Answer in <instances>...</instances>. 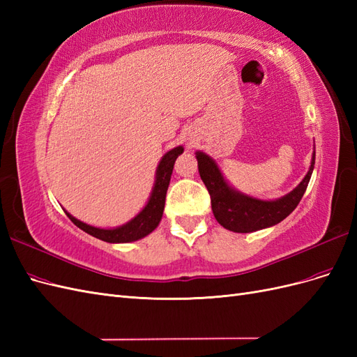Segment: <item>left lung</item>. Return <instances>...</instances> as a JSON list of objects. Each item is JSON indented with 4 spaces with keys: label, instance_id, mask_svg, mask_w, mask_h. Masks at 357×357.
<instances>
[{
    "label": "left lung",
    "instance_id": "1",
    "mask_svg": "<svg viewBox=\"0 0 357 357\" xmlns=\"http://www.w3.org/2000/svg\"><path fill=\"white\" fill-rule=\"evenodd\" d=\"M197 160L199 176L210 193L211 210L215 220L225 229L247 234L280 223L298 207L314 169L316 153H312L311 165L304 180L287 195L274 201L257 199L235 190L223 178L218 164L204 152H197Z\"/></svg>",
    "mask_w": 357,
    "mask_h": 357
}]
</instances>
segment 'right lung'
<instances>
[{
  "instance_id": "right-lung-1",
  "label": "right lung",
  "mask_w": 357,
  "mask_h": 357,
  "mask_svg": "<svg viewBox=\"0 0 357 357\" xmlns=\"http://www.w3.org/2000/svg\"><path fill=\"white\" fill-rule=\"evenodd\" d=\"M183 150L185 149L178 146V147L171 149L169 152H167L164 156H162L159 165L156 168L155 186L152 189V193H150V198L146 204V207L128 223L117 226V228H113V229H102V228H95V226L77 220L75 218H73L68 211H66V214L68 215L70 220L77 226V228L105 243H131L139 238H144L146 235L153 232L158 228V225L162 219L172 168H174V162L183 153Z\"/></svg>"
}]
</instances>
